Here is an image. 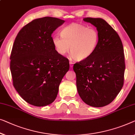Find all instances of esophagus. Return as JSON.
<instances>
[{"label": "esophagus", "mask_w": 135, "mask_h": 135, "mask_svg": "<svg viewBox=\"0 0 135 135\" xmlns=\"http://www.w3.org/2000/svg\"><path fill=\"white\" fill-rule=\"evenodd\" d=\"M69 64H70V67H71V68L73 67L74 64H73V63H72V61H70V62H69Z\"/></svg>", "instance_id": "obj_1"}]
</instances>
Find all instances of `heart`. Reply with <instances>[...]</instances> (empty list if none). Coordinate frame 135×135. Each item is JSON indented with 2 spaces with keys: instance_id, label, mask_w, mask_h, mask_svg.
Returning <instances> with one entry per match:
<instances>
[{
  "instance_id": "heart-1",
  "label": "heart",
  "mask_w": 135,
  "mask_h": 135,
  "mask_svg": "<svg viewBox=\"0 0 135 135\" xmlns=\"http://www.w3.org/2000/svg\"><path fill=\"white\" fill-rule=\"evenodd\" d=\"M61 36H54L52 42L58 54L65 55L70 52L77 60L86 59L93 54L99 45L100 35L96 28L77 23L66 26Z\"/></svg>"
}]
</instances>
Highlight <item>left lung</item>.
I'll return each instance as SVG.
<instances>
[{"mask_svg": "<svg viewBox=\"0 0 135 135\" xmlns=\"http://www.w3.org/2000/svg\"><path fill=\"white\" fill-rule=\"evenodd\" d=\"M83 20L96 27L100 40L91 56L74 64L77 91L87 105L102 107L114 100L124 85V47L118 33L105 20L93 17Z\"/></svg>", "mask_w": 135, "mask_h": 135, "instance_id": "left-lung-1", "label": "left lung"}]
</instances>
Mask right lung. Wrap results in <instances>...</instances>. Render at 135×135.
I'll return each mask as SVG.
<instances>
[{"instance_id":"1","label":"right lung","mask_w":135,"mask_h":135,"mask_svg":"<svg viewBox=\"0 0 135 135\" xmlns=\"http://www.w3.org/2000/svg\"><path fill=\"white\" fill-rule=\"evenodd\" d=\"M64 22L52 17L34 19L16 37L9 58L13 85L34 106H46L55 100L69 69V60L57 53L52 42V33Z\"/></svg>"}]
</instances>
